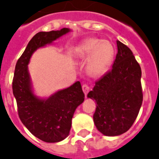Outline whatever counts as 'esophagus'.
<instances>
[{
	"instance_id": "34e87169",
	"label": "esophagus",
	"mask_w": 159,
	"mask_h": 159,
	"mask_svg": "<svg viewBox=\"0 0 159 159\" xmlns=\"http://www.w3.org/2000/svg\"><path fill=\"white\" fill-rule=\"evenodd\" d=\"M82 90H83V92H84L85 96H86L87 94H88L89 91V86L87 84H82Z\"/></svg>"
}]
</instances>
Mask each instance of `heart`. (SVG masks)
I'll return each instance as SVG.
<instances>
[{
	"label": "heart",
	"mask_w": 159,
	"mask_h": 159,
	"mask_svg": "<svg viewBox=\"0 0 159 159\" xmlns=\"http://www.w3.org/2000/svg\"><path fill=\"white\" fill-rule=\"evenodd\" d=\"M78 59H88L87 72L93 77L103 75L113 60L115 48L111 42L99 38H90L78 44L74 50Z\"/></svg>",
	"instance_id": "b5f03b06"
}]
</instances>
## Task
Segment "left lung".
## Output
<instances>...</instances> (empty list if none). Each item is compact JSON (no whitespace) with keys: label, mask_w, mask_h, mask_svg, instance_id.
<instances>
[{"label":"left lung","mask_w":159,"mask_h":159,"mask_svg":"<svg viewBox=\"0 0 159 159\" xmlns=\"http://www.w3.org/2000/svg\"><path fill=\"white\" fill-rule=\"evenodd\" d=\"M118 53L111 70L96 81L88 97L96 100L93 120L105 136H118L134 123L143 102L141 68L129 47L117 41Z\"/></svg>","instance_id":"left-lung-1"}]
</instances>
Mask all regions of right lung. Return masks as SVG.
<instances>
[{"mask_svg": "<svg viewBox=\"0 0 159 159\" xmlns=\"http://www.w3.org/2000/svg\"><path fill=\"white\" fill-rule=\"evenodd\" d=\"M69 31L67 28H63L38 33L28 43L15 68L12 91L19 118L34 136L47 143L61 141L68 136L73 115L84 101V94L80 81H77L47 100H40L31 89L27 65L37 48L50 44Z\"/></svg>", "mask_w": 159, "mask_h": 159, "instance_id": "right-lung-1", "label": "right lung"}]
</instances>
